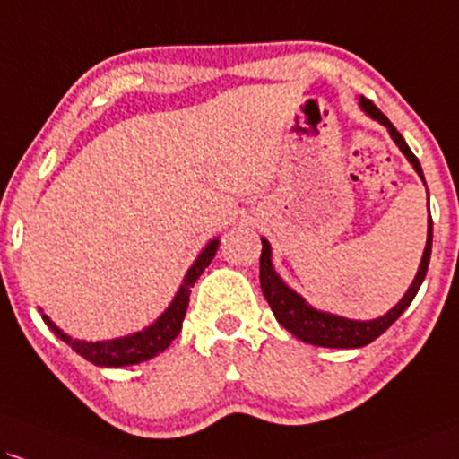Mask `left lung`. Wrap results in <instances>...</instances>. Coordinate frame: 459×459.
<instances>
[{
    "label": "left lung",
    "instance_id": "1",
    "mask_svg": "<svg viewBox=\"0 0 459 459\" xmlns=\"http://www.w3.org/2000/svg\"><path fill=\"white\" fill-rule=\"evenodd\" d=\"M359 106L361 110L366 112L368 117L375 118V121L381 123V126L387 127L389 135L394 138V143L400 146V151L404 152L406 160L411 161V166L415 168V172L420 174L423 183V169L421 163L412 155V151L409 149V144L404 143V138L400 135L398 129L392 126V121L383 115L381 110L372 104L370 100H366L364 95L359 98ZM429 200V195H428ZM429 211V204H428ZM262 257H259V282H262V291L264 298L268 299L270 308L276 316V321L285 327L287 332H291L293 336L299 338V341L316 344V347H330V349H358V347H366L368 342L377 341L383 332L387 330L389 325L398 319L400 315L404 313L406 308L411 307L412 298L417 296L420 291L423 279H426L428 273V264H429V255H432V217H428V240H426V251H423L420 270H417L415 281L411 282L409 291L404 293V298L400 299L395 307L385 313L378 319H370V321H355V319H347V316H338L332 313H324V310H316L307 304V299L302 296H298L291 287H287L279 274H276L274 265H273V248H270V242L262 238Z\"/></svg>",
    "mask_w": 459,
    "mask_h": 459
}]
</instances>
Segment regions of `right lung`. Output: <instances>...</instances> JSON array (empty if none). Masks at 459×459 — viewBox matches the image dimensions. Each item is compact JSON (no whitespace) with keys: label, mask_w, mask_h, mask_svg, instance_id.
Masks as SVG:
<instances>
[{"label":"right lung","mask_w":459,"mask_h":459,"mask_svg":"<svg viewBox=\"0 0 459 459\" xmlns=\"http://www.w3.org/2000/svg\"><path fill=\"white\" fill-rule=\"evenodd\" d=\"M217 248H219L217 238L208 242L206 248L197 255L194 265L186 270L183 285H180L177 296H174L172 304L163 310L161 316L155 321V324L144 327L143 332L129 333V336H123V338H115V341L87 342V341H76V338L67 336V333H64V330H59V327H56L47 315H42L44 324L48 325V330H53L56 338H61L65 344H70L78 355H82L84 359L91 361L95 366H108V368L132 366V364H140V361L155 358V355H160L161 351H166L169 347V342H172L180 333L186 307H189L191 287L195 285V281L200 279V274L208 268V264L212 262Z\"/></svg>","instance_id":"1"}]
</instances>
